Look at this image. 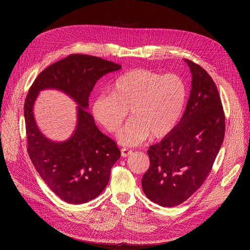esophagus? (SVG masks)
<instances>
[{
  "mask_svg": "<svg viewBox=\"0 0 250 250\" xmlns=\"http://www.w3.org/2000/svg\"><path fill=\"white\" fill-rule=\"evenodd\" d=\"M121 154H122L123 157H127V156H129V155L132 154V151L129 150V149H126V148H123V149L121 150Z\"/></svg>",
  "mask_w": 250,
  "mask_h": 250,
  "instance_id": "1",
  "label": "esophagus"
}]
</instances>
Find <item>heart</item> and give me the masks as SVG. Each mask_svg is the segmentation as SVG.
Listing matches in <instances>:
<instances>
[{
  "mask_svg": "<svg viewBox=\"0 0 250 250\" xmlns=\"http://www.w3.org/2000/svg\"><path fill=\"white\" fill-rule=\"evenodd\" d=\"M186 88L180 77L162 76L147 69H135L118 78L111 94L100 95L92 103L96 121L115 132L127 116L130 121L117 134L123 146H135L151 136L167 137L181 117Z\"/></svg>",
  "mask_w": 250,
  "mask_h": 250,
  "instance_id": "1",
  "label": "heart"
}]
</instances>
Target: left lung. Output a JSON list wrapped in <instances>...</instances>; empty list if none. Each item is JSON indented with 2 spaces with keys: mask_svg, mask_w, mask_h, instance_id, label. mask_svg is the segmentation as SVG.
<instances>
[{
  "mask_svg": "<svg viewBox=\"0 0 250 250\" xmlns=\"http://www.w3.org/2000/svg\"><path fill=\"white\" fill-rule=\"evenodd\" d=\"M184 61L192 74L186 110L174 130L149 146L150 165L141 180L146 196L167 208L184 203L202 186L221 149L226 128L215 82L201 66Z\"/></svg>",
  "mask_w": 250,
  "mask_h": 250,
  "instance_id": "left-lung-1",
  "label": "left lung"
}]
</instances>
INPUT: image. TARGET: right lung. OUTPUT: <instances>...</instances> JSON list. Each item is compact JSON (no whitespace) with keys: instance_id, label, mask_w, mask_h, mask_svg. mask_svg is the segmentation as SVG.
Masks as SVG:
<instances>
[{"instance_id":"obj_1","label":"right lung","mask_w":250,"mask_h":250,"mask_svg":"<svg viewBox=\"0 0 250 250\" xmlns=\"http://www.w3.org/2000/svg\"><path fill=\"white\" fill-rule=\"evenodd\" d=\"M121 68L100 57L72 54L45 68L28 91L23 115L29 158L45 184L66 203L80 205L97 198L121 157L116 142L100 131L87 111L97 81ZM48 88L64 92L78 104L77 126L63 142L46 138L34 119L35 101L41 90Z\"/></svg>"}]
</instances>
